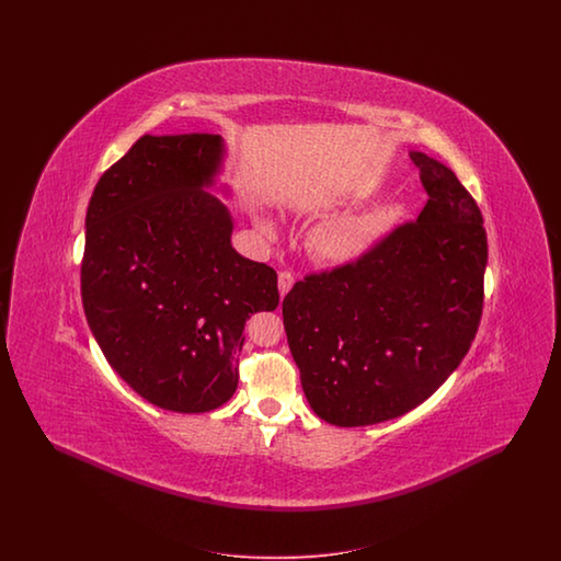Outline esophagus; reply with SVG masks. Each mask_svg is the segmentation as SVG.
<instances>
[{
	"instance_id": "esophagus-1",
	"label": "esophagus",
	"mask_w": 561,
	"mask_h": 561,
	"mask_svg": "<svg viewBox=\"0 0 561 561\" xmlns=\"http://www.w3.org/2000/svg\"><path fill=\"white\" fill-rule=\"evenodd\" d=\"M294 286V275L290 271H279V275H277V288H279V294L282 296H286V294L290 293V288Z\"/></svg>"
}]
</instances>
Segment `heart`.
<instances>
[{
	"label": "heart",
	"instance_id": "heart-1",
	"mask_svg": "<svg viewBox=\"0 0 561 561\" xmlns=\"http://www.w3.org/2000/svg\"><path fill=\"white\" fill-rule=\"evenodd\" d=\"M398 214V204L382 202L362 210L339 214L313 229L309 238L311 252L330 265H351L368 254L374 243L385 236ZM271 231V225H261Z\"/></svg>",
	"mask_w": 561,
	"mask_h": 561
}]
</instances>
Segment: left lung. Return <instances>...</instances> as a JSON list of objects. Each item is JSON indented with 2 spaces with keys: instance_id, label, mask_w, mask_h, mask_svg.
<instances>
[{
  "instance_id": "left-lung-1",
  "label": "left lung",
  "mask_w": 561,
  "mask_h": 561,
  "mask_svg": "<svg viewBox=\"0 0 561 561\" xmlns=\"http://www.w3.org/2000/svg\"><path fill=\"white\" fill-rule=\"evenodd\" d=\"M428 199L351 265L309 273L282 302L313 412L336 427L398 419L431 398L471 347L488 240L450 168L412 151Z\"/></svg>"
}]
</instances>
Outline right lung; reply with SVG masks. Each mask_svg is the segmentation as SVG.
<instances>
[{
	"instance_id": "1",
	"label": "right lung",
	"mask_w": 561,
	"mask_h": 561,
	"mask_svg": "<svg viewBox=\"0 0 561 561\" xmlns=\"http://www.w3.org/2000/svg\"><path fill=\"white\" fill-rule=\"evenodd\" d=\"M222 153L218 134H145L85 213L88 325L140 398L183 414L231 400L243 325L279 302L277 273L233 250L231 214L204 191Z\"/></svg>"
}]
</instances>
